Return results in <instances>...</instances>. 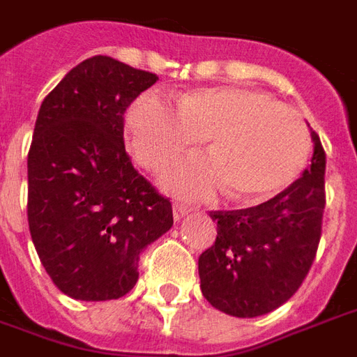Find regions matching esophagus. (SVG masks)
Instances as JSON below:
<instances>
[{
    "mask_svg": "<svg viewBox=\"0 0 357 357\" xmlns=\"http://www.w3.org/2000/svg\"><path fill=\"white\" fill-rule=\"evenodd\" d=\"M189 212H191V210H189L187 206L178 204V202L174 204V219H176V221H181V219L185 218V215H187V213H189Z\"/></svg>",
    "mask_w": 357,
    "mask_h": 357,
    "instance_id": "1",
    "label": "esophagus"
}]
</instances>
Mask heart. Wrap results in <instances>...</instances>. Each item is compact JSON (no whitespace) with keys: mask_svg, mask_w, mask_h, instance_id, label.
I'll use <instances>...</instances> for the list:
<instances>
[{"mask_svg":"<svg viewBox=\"0 0 357 357\" xmlns=\"http://www.w3.org/2000/svg\"><path fill=\"white\" fill-rule=\"evenodd\" d=\"M126 136L134 157L157 172L204 138L197 155L162 176V185L191 199H208L227 185L236 200H263L299 176L310 153V132L299 113L250 86H200L176 107L142 94L128 107Z\"/></svg>","mask_w":357,"mask_h":357,"instance_id":"obj_1","label":"heart"}]
</instances>
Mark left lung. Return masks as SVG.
<instances>
[{"instance_id": "obj_1", "label": "left lung", "mask_w": 357, "mask_h": 357, "mask_svg": "<svg viewBox=\"0 0 357 357\" xmlns=\"http://www.w3.org/2000/svg\"><path fill=\"white\" fill-rule=\"evenodd\" d=\"M314 153L299 179L248 210L212 212L218 236L199 257L206 301L236 318L273 312L291 299L316 257L326 208V153L310 132Z\"/></svg>"}]
</instances>
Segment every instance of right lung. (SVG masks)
I'll return each instance as SVG.
<instances>
[{"instance_id":"add662e5","label":"right lung","mask_w":357,"mask_h":357,"mask_svg":"<svg viewBox=\"0 0 357 357\" xmlns=\"http://www.w3.org/2000/svg\"><path fill=\"white\" fill-rule=\"evenodd\" d=\"M157 81L98 54L41 104L28 153V223L41 265L71 299L126 295L139 253L174 225L170 200L134 170L123 142L126 107Z\"/></svg>"}]
</instances>
